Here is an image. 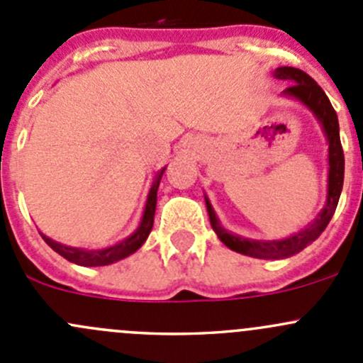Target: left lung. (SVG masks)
I'll list each match as a JSON object with an SVG mask.
<instances>
[{"label": "left lung", "instance_id": "left-lung-1", "mask_svg": "<svg viewBox=\"0 0 363 363\" xmlns=\"http://www.w3.org/2000/svg\"><path fill=\"white\" fill-rule=\"evenodd\" d=\"M272 75L279 80L291 82L290 86L281 93V96H286L291 98V100L300 101L303 107L309 108V111L313 112V116L316 117V121L320 123L328 144V184L327 202H325V207L321 208L320 214L313 219V223L307 225L306 228L300 230V232L294 233V235L277 240L246 239V237H240L237 235V233L228 232V230L221 225V221H219V218L216 216L211 202H208V199L205 196L208 219H211V225L212 228H214L216 235L219 237V240L232 251L262 259L290 258V256L302 251L303 247L309 246L311 242H314V240L323 233V230L327 228L332 216H334L344 182V152L339 137L337 113H335L330 100H328V96L325 94V91L318 86L316 80L311 79L306 72H302V69L298 68L279 67L274 69Z\"/></svg>", "mask_w": 363, "mask_h": 363}]
</instances>
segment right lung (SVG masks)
Masks as SVG:
<instances>
[{"mask_svg":"<svg viewBox=\"0 0 363 363\" xmlns=\"http://www.w3.org/2000/svg\"><path fill=\"white\" fill-rule=\"evenodd\" d=\"M163 167L161 170L156 174L155 181H152L151 189H149L147 195V202H145L144 207V214H142L140 223H138L137 230L131 233L130 237L126 239L119 240V242L112 244V246H105V247H73V246H67V244H61L52 240L50 237L42 235V239L52 247L57 255H61L63 258H67L68 262L77 263V265L82 267H105L111 265V263L119 262V259L128 258L130 255H133L135 251L140 250L142 244L147 240L149 233L152 230V223H155V212H156V199H158V186L161 177H163Z\"/></svg>","mask_w":363,"mask_h":363,"instance_id":"obj_1","label":"right lung"}]
</instances>
